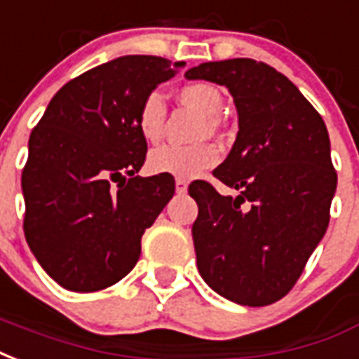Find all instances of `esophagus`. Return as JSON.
<instances>
[{
    "instance_id": "34e87169",
    "label": "esophagus",
    "mask_w": 359,
    "mask_h": 359,
    "mask_svg": "<svg viewBox=\"0 0 359 359\" xmlns=\"http://www.w3.org/2000/svg\"><path fill=\"white\" fill-rule=\"evenodd\" d=\"M175 187H177V192L184 194L188 190V182L184 179H177L175 180Z\"/></svg>"
}]
</instances>
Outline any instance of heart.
Segmentation results:
<instances>
[{
    "instance_id": "obj_1",
    "label": "heart",
    "mask_w": 359,
    "mask_h": 359,
    "mask_svg": "<svg viewBox=\"0 0 359 359\" xmlns=\"http://www.w3.org/2000/svg\"><path fill=\"white\" fill-rule=\"evenodd\" d=\"M180 102L192 106L205 116V123L201 127V135H215L220 129V112H222V95L211 83H188L179 89ZM167 118L165 100L161 93H148L135 118L137 131L146 142H158L163 137ZM220 154L213 144L196 146H159L148 156V169L156 175H171L177 179H194L207 169L219 163Z\"/></svg>"
}]
</instances>
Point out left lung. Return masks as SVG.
Listing matches in <instances>:
<instances>
[{"label":"left lung","mask_w":359,"mask_h":359,"mask_svg":"<svg viewBox=\"0 0 359 359\" xmlns=\"http://www.w3.org/2000/svg\"><path fill=\"white\" fill-rule=\"evenodd\" d=\"M184 76L224 85L240 123L213 171L240 196L205 180L188 187L198 270L228 301L266 306L293 289L327 230L337 190L327 127L293 81L253 58L203 62Z\"/></svg>","instance_id":"left-lung-1"}]
</instances>
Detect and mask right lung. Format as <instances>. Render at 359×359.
Instances as JSON below:
<instances>
[{
	"label": "right lung",
	"instance_id": "right-lung-1",
	"mask_svg": "<svg viewBox=\"0 0 359 359\" xmlns=\"http://www.w3.org/2000/svg\"><path fill=\"white\" fill-rule=\"evenodd\" d=\"M184 62L127 55L85 72L51 98L28 140L24 236L60 287L100 291L126 278L146 228L175 194L171 175L139 177L142 98Z\"/></svg>",
	"mask_w": 359,
	"mask_h": 359
}]
</instances>
